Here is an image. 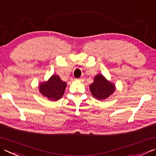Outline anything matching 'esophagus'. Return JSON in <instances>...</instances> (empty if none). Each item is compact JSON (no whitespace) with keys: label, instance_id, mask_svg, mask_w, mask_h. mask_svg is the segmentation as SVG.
<instances>
[{"label":"esophagus","instance_id":"1","mask_svg":"<svg viewBox=\"0 0 156 156\" xmlns=\"http://www.w3.org/2000/svg\"><path fill=\"white\" fill-rule=\"evenodd\" d=\"M76 80H80V81H82V80H83V78H77V79H76Z\"/></svg>","mask_w":156,"mask_h":156}]
</instances>
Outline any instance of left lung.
<instances>
[{"label":"left lung","instance_id":"1","mask_svg":"<svg viewBox=\"0 0 156 156\" xmlns=\"http://www.w3.org/2000/svg\"><path fill=\"white\" fill-rule=\"evenodd\" d=\"M90 90L94 98L103 100L112 94L115 90V85L108 81L102 74H97L90 85Z\"/></svg>","mask_w":156,"mask_h":156}]
</instances>
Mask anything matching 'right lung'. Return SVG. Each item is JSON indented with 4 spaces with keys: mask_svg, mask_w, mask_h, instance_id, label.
Returning a JSON list of instances; mask_svg holds the SVG:
<instances>
[{
    "mask_svg": "<svg viewBox=\"0 0 156 156\" xmlns=\"http://www.w3.org/2000/svg\"><path fill=\"white\" fill-rule=\"evenodd\" d=\"M66 87V82L61 80L59 76L53 75L48 81L41 82L39 91L42 95L51 101H57L63 95Z\"/></svg>",
    "mask_w": 156,
    "mask_h": 156,
    "instance_id": "add662e5",
    "label": "right lung"
}]
</instances>
